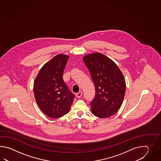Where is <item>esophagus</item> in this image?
<instances>
[{"mask_svg": "<svg viewBox=\"0 0 161 161\" xmlns=\"http://www.w3.org/2000/svg\"><path fill=\"white\" fill-rule=\"evenodd\" d=\"M82 96V92H78V93H76V97L77 98H80V97H81V96Z\"/></svg>", "mask_w": 161, "mask_h": 161, "instance_id": "1", "label": "esophagus"}]
</instances>
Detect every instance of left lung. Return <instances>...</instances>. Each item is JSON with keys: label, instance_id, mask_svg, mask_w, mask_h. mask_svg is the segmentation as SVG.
<instances>
[{"label": "left lung", "instance_id": "obj_1", "mask_svg": "<svg viewBox=\"0 0 161 161\" xmlns=\"http://www.w3.org/2000/svg\"><path fill=\"white\" fill-rule=\"evenodd\" d=\"M83 60L96 87L90 103L92 114L99 118L113 116L120 109L125 92L123 74L116 64L100 53L86 55Z\"/></svg>", "mask_w": 161, "mask_h": 161}]
</instances>
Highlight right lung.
Masks as SVG:
<instances>
[{
    "label": "right lung",
    "mask_w": 161,
    "mask_h": 161,
    "mask_svg": "<svg viewBox=\"0 0 161 161\" xmlns=\"http://www.w3.org/2000/svg\"><path fill=\"white\" fill-rule=\"evenodd\" d=\"M69 58L67 55H56L43 65L34 80L36 103L42 112L52 119L69 113L75 98L63 79Z\"/></svg>",
    "instance_id": "add662e5"
}]
</instances>
